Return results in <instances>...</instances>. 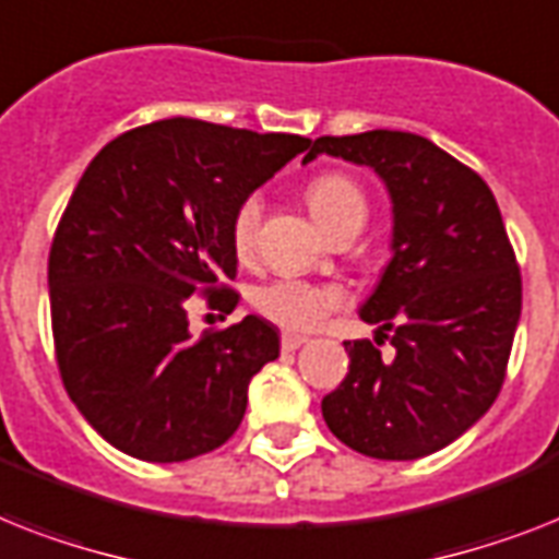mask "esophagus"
I'll return each instance as SVG.
<instances>
[{
    "mask_svg": "<svg viewBox=\"0 0 559 559\" xmlns=\"http://www.w3.org/2000/svg\"><path fill=\"white\" fill-rule=\"evenodd\" d=\"M301 344H307V335H295V333L281 335V350L293 353V350H298Z\"/></svg>",
    "mask_w": 559,
    "mask_h": 559,
    "instance_id": "34e87169",
    "label": "esophagus"
}]
</instances>
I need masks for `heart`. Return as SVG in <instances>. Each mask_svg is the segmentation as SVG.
Instances as JSON below:
<instances>
[{
	"label": "heart",
	"instance_id": "obj_1",
	"mask_svg": "<svg viewBox=\"0 0 559 559\" xmlns=\"http://www.w3.org/2000/svg\"><path fill=\"white\" fill-rule=\"evenodd\" d=\"M304 198H307L312 217L324 229H333L347 215L367 212L361 189L356 186V180L342 171H324V175L312 177ZM258 224H261V201L255 194H249L238 203L233 224H229V240H233L235 255L240 261H247L255 252ZM252 304L264 319L284 330H310L324 319L326 312L342 304V289L330 287V284H310L301 278H275L255 287Z\"/></svg>",
	"mask_w": 559,
	"mask_h": 559
}]
</instances>
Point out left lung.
Instances as JSON below:
<instances>
[{
  "label": "left lung",
  "mask_w": 559,
  "mask_h": 559,
  "mask_svg": "<svg viewBox=\"0 0 559 559\" xmlns=\"http://www.w3.org/2000/svg\"><path fill=\"white\" fill-rule=\"evenodd\" d=\"M342 157L379 175L393 203V258L361 321L393 330V361L344 342L350 373L321 402L326 428L373 460H419L483 419L506 382L523 281L483 177L411 131L319 138L304 163Z\"/></svg>",
  "instance_id": "1"
}]
</instances>
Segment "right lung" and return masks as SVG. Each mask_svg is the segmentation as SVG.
<instances>
[{"label":"right lung","mask_w":559,"mask_h":559,"mask_svg":"<svg viewBox=\"0 0 559 559\" xmlns=\"http://www.w3.org/2000/svg\"><path fill=\"white\" fill-rule=\"evenodd\" d=\"M307 146L175 117L126 131L83 171L48 258L53 344L68 396L117 451L169 465L238 430L278 326L247 316L194 338L189 298L235 310V209Z\"/></svg>","instance_id":"1"}]
</instances>
